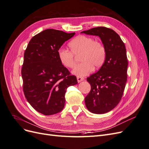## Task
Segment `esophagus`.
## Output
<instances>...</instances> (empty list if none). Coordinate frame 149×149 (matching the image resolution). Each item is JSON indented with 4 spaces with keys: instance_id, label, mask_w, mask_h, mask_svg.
I'll return each instance as SVG.
<instances>
[{
    "instance_id": "34e87169",
    "label": "esophagus",
    "mask_w": 149,
    "mask_h": 149,
    "mask_svg": "<svg viewBox=\"0 0 149 149\" xmlns=\"http://www.w3.org/2000/svg\"><path fill=\"white\" fill-rule=\"evenodd\" d=\"M84 78H82V77H79V76H78L77 77V81L78 83H80L81 81H84Z\"/></svg>"
}]
</instances>
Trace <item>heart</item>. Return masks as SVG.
<instances>
[{"label":"heart","instance_id":"1","mask_svg":"<svg viewBox=\"0 0 149 149\" xmlns=\"http://www.w3.org/2000/svg\"><path fill=\"white\" fill-rule=\"evenodd\" d=\"M71 51L61 48L58 50V57L61 64L67 68L75 65L74 55L80 56L82 63L76 66L72 73L77 76H84L94 69L100 68L106 59V49L102 43L86 35H79L70 42Z\"/></svg>","mask_w":149,"mask_h":149}]
</instances>
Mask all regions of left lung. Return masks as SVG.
<instances>
[{
	"instance_id": "8db88e82",
	"label": "left lung",
	"mask_w": 149,
	"mask_h": 149,
	"mask_svg": "<svg viewBox=\"0 0 149 149\" xmlns=\"http://www.w3.org/2000/svg\"><path fill=\"white\" fill-rule=\"evenodd\" d=\"M98 36L106 49V59L97 73L87 78L91 91L85 97L87 109L94 114H104L118 104L127 82L128 61L125 45L113 30L98 26L81 31Z\"/></svg>"
}]
</instances>
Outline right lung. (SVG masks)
Here are the masks:
<instances>
[{
    "instance_id": "right-lung-1",
    "label": "right lung",
    "mask_w": 149,
    "mask_h": 149,
    "mask_svg": "<svg viewBox=\"0 0 149 149\" xmlns=\"http://www.w3.org/2000/svg\"><path fill=\"white\" fill-rule=\"evenodd\" d=\"M75 33L47 29L30 40L22 68L23 90L34 109L45 116L63 109L66 89L78 83L58 59V50Z\"/></svg>"
}]
</instances>
